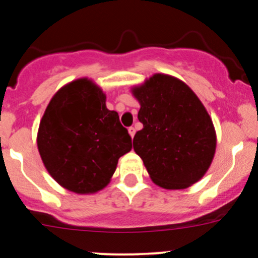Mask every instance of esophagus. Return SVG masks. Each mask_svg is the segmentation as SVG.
Returning <instances> with one entry per match:
<instances>
[{
	"label": "esophagus",
	"instance_id": "esophagus-1",
	"mask_svg": "<svg viewBox=\"0 0 258 258\" xmlns=\"http://www.w3.org/2000/svg\"><path fill=\"white\" fill-rule=\"evenodd\" d=\"M128 133H130V135H131V137L133 138V137H135V135H136V128H135V127H128Z\"/></svg>",
	"mask_w": 258,
	"mask_h": 258
}]
</instances>
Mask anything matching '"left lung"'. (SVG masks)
<instances>
[{
  "label": "left lung",
  "instance_id": "8db88e82",
  "mask_svg": "<svg viewBox=\"0 0 258 258\" xmlns=\"http://www.w3.org/2000/svg\"><path fill=\"white\" fill-rule=\"evenodd\" d=\"M143 128L133 149L150 178L165 189H184L205 174L216 150V133L205 106L184 82L156 74L133 88Z\"/></svg>",
  "mask_w": 258,
  "mask_h": 258
}]
</instances>
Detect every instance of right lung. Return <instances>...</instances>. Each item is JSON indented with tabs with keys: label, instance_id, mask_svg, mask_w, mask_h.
<instances>
[{
	"label": "right lung",
	"instance_id": "1",
	"mask_svg": "<svg viewBox=\"0 0 258 258\" xmlns=\"http://www.w3.org/2000/svg\"><path fill=\"white\" fill-rule=\"evenodd\" d=\"M37 147L49 174L74 193H94L108 184L132 138L105 96L87 79L60 88L38 127Z\"/></svg>",
	"mask_w": 258,
	"mask_h": 258
}]
</instances>
